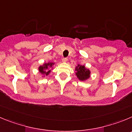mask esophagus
<instances>
[{
	"instance_id": "esophagus-1",
	"label": "esophagus",
	"mask_w": 132,
	"mask_h": 132,
	"mask_svg": "<svg viewBox=\"0 0 132 132\" xmlns=\"http://www.w3.org/2000/svg\"><path fill=\"white\" fill-rule=\"evenodd\" d=\"M62 61L63 62H67V61H68V59H67V58H63V59H62Z\"/></svg>"
}]
</instances>
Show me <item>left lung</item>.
<instances>
[{
  "label": "left lung",
  "instance_id": "obj_1",
  "mask_svg": "<svg viewBox=\"0 0 132 132\" xmlns=\"http://www.w3.org/2000/svg\"><path fill=\"white\" fill-rule=\"evenodd\" d=\"M76 76L78 77L79 79L81 81H84V80L87 79L90 77V72L89 70H87L85 68L84 66H80L79 64L76 68Z\"/></svg>",
  "mask_w": 132,
  "mask_h": 132
}]
</instances>
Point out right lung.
<instances>
[{"label": "right lung", "instance_id": "add662e5", "mask_svg": "<svg viewBox=\"0 0 132 132\" xmlns=\"http://www.w3.org/2000/svg\"><path fill=\"white\" fill-rule=\"evenodd\" d=\"M53 63H50V62L47 64H44V66H40L39 67V71L42 74H45L47 76L49 72H51V70H49V68L53 66Z\"/></svg>", "mask_w": 132, "mask_h": 132}]
</instances>
